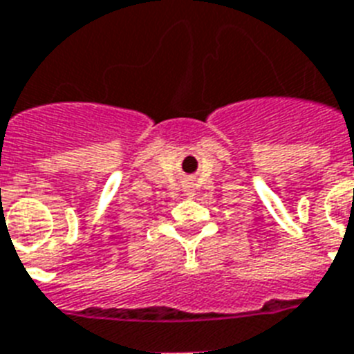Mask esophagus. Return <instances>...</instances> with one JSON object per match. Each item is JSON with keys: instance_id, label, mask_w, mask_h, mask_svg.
Listing matches in <instances>:
<instances>
[{"instance_id": "1", "label": "esophagus", "mask_w": 354, "mask_h": 354, "mask_svg": "<svg viewBox=\"0 0 354 354\" xmlns=\"http://www.w3.org/2000/svg\"><path fill=\"white\" fill-rule=\"evenodd\" d=\"M182 189L187 192V194H192V178H185V180H183Z\"/></svg>"}]
</instances>
